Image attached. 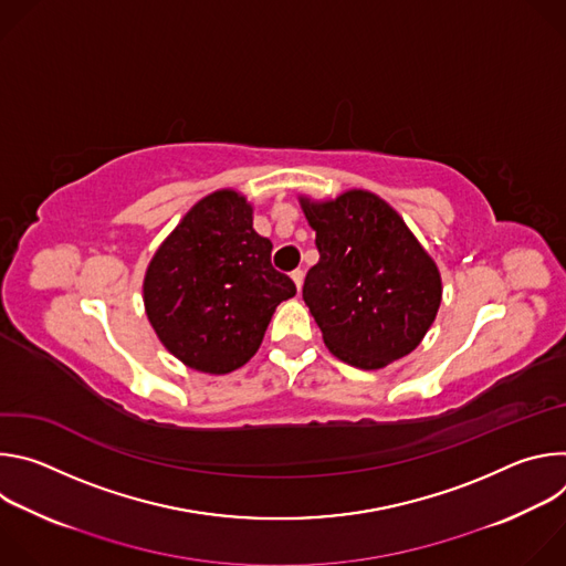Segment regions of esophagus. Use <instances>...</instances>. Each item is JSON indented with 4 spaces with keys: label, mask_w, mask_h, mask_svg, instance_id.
Here are the masks:
<instances>
[{
    "label": "esophagus",
    "mask_w": 566,
    "mask_h": 566,
    "mask_svg": "<svg viewBox=\"0 0 566 566\" xmlns=\"http://www.w3.org/2000/svg\"><path fill=\"white\" fill-rule=\"evenodd\" d=\"M291 280H293V284H295V289H297V293H300V291H302V282H304V273L297 269V271L291 273Z\"/></svg>",
    "instance_id": "1"
}]
</instances>
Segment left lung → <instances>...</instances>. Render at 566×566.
<instances>
[{"label":"left lung","mask_w":566,"mask_h":566,"mask_svg":"<svg viewBox=\"0 0 566 566\" xmlns=\"http://www.w3.org/2000/svg\"><path fill=\"white\" fill-rule=\"evenodd\" d=\"M297 199L319 253L302 297L327 349L367 371L412 354L443 295L439 266L421 241L369 190Z\"/></svg>","instance_id":"8db88e82"}]
</instances>
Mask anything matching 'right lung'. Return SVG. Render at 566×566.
I'll return each mask as SVG.
<instances>
[{"label":"right lung","instance_id":"1","mask_svg":"<svg viewBox=\"0 0 566 566\" xmlns=\"http://www.w3.org/2000/svg\"><path fill=\"white\" fill-rule=\"evenodd\" d=\"M271 239L253 203L232 188L199 199L147 264L143 304L151 329L186 367L230 374L260 349L295 284L271 266Z\"/></svg>","mask_w":566,"mask_h":566}]
</instances>
